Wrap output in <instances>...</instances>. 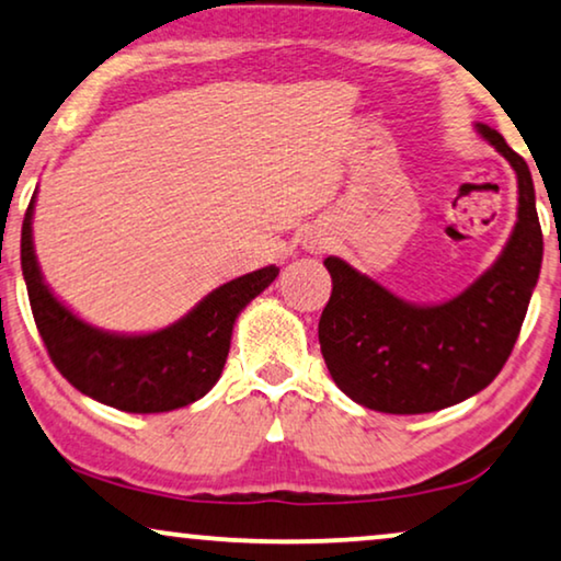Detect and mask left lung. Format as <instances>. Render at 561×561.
Returning <instances> with one entry per match:
<instances>
[{
	"instance_id": "left-lung-1",
	"label": "left lung",
	"mask_w": 561,
	"mask_h": 561,
	"mask_svg": "<svg viewBox=\"0 0 561 561\" xmlns=\"http://www.w3.org/2000/svg\"><path fill=\"white\" fill-rule=\"evenodd\" d=\"M478 133L518 175V221L503 255L457 298L416 306L340 257H327L332 296L319 344L336 386L382 413H432L480 393L503 370L539 280L543 237L526 160L488 125Z\"/></svg>"
}]
</instances>
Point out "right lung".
Masks as SVG:
<instances>
[{"label":"right lung","instance_id":"add662e5","mask_svg":"<svg viewBox=\"0 0 561 561\" xmlns=\"http://www.w3.org/2000/svg\"><path fill=\"white\" fill-rule=\"evenodd\" d=\"M35 196L22 221V275L37 332L58 373L99 403L127 413H163L209 393L227 363L237 313L271 286L267 265L211 290L194 311L152 334H110L81 321L45 286L33 248Z\"/></svg>","mask_w":561,"mask_h":561}]
</instances>
